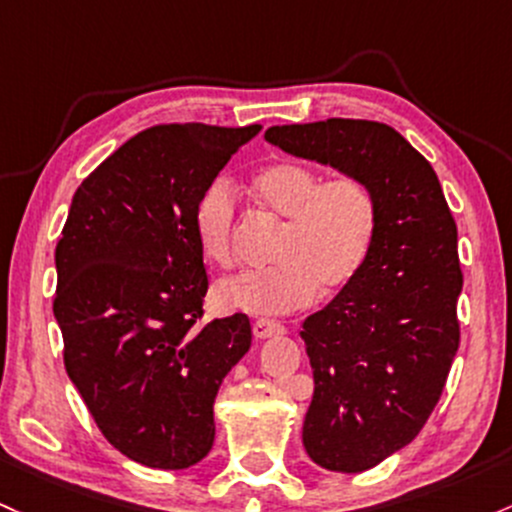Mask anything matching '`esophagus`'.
Instances as JSON below:
<instances>
[{"label":"esophagus","instance_id":"1","mask_svg":"<svg viewBox=\"0 0 512 512\" xmlns=\"http://www.w3.org/2000/svg\"><path fill=\"white\" fill-rule=\"evenodd\" d=\"M284 325L279 323V320H269V318H260L252 323V333H255V338L265 340V338H272V335H282L284 333Z\"/></svg>","mask_w":512,"mask_h":512}]
</instances>
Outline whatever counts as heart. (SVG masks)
<instances>
[{
    "label": "heart",
    "mask_w": 512,
    "mask_h": 512,
    "mask_svg": "<svg viewBox=\"0 0 512 512\" xmlns=\"http://www.w3.org/2000/svg\"><path fill=\"white\" fill-rule=\"evenodd\" d=\"M262 211L284 223L272 269L243 272L218 284L223 308L245 313H291L323 294H338L359 277L379 228V201L352 174L325 179L303 162H277L250 182ZM238 196L226 177L213 179L196 201L194 230L201 252L218 267L233 265Z\"/></svg>",
    "instance_id": "obj_1"
}]
</instances>
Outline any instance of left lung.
<instances>
[{
	"mask_svg": "<svg viewBox=\"0 0 512 512\" xmlns=\"http://www.w3.org/2000/svg\"><path fill=\"white\" fill-rule=\"evenodd\" d=\"M265 138L364 179L379 201L367 265L301 330L316 384L303 447L323 469L359 474L413 442L445 389L464 282L457 223L430 162L386 123H291Z\"/></svg>",
	"mask_w": 512,
	"mask_h": 512,
	"instance_id": "1",
	"label": "left lung"
}]
</instances>
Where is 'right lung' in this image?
Returning a JSON list of instances; mask_svg holds the SVG:
<instances>
[{"instance_id": "1", "label": "right lung", "mask_w": 512, "mask_h": 512, "mask_svg": "<svg viewBox=\"0 0 512 512\" xmlns=\"http://www.w3.org/2000/svg\"><path fill=\"white\" fill-rule=\"evenodd\" d=\"M260 128H145L72 196L55 247L65 369L101 435L138 464L187 469L211 452L218 386L250 350L245 313L201 323L194 211Z\"/></svg>"}]
</instances>
